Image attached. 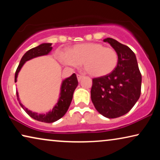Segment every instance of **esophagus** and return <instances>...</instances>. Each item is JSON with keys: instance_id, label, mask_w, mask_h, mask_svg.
<instances>
[{"instance_id": "obj_1", "label": "esophagus", "mask_w": 160, "mask_h": 160, "mask_svg": "<svg viewBox=\"0 0 160 160\" xmlns=\"http://www.w3.org/2000/svg\"><path fill=\"white\" fill-rule=\"evenodd\" d=\"M83 77H84V76H83L82 75H79V74H77V78H78V82H80L81 79H82Z\"/></svg>"}]
</instances>
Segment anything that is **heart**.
<instances>
[{"label":"heart","mask_w":160,"mask_h":160,"mask_svg":"<svg viewBox=\"0 0 160 160\" xmlns=\"http://www.w3.org/2000/svg\"><path fill=\"white\" fill-rule=\"evenodd\" d=\"M59 58L68 66L77 67L83 64L85 71L94 77H102L112 73L119 62V56L114 49L98 43L75 45L68 52H60Z\"/></svg>","instance_id":"1"}]
</instances>
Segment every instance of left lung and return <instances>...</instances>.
<instances>
[{"label":"left lung","mask_w":160,"mask_h":160,"mask_svg":"<svg viewBox=\"0 0 160 160\" xmlns=\"http://www.w3.org/2000/svg\"><path fill=\"white\" fill-rule=\"evenodd\" d=\"M103 41L117 51L119 62L112 73L93 78L91 99L100 114L113 119L126 114L136 103L142 77L135 54L128 46L111 38Z\"/></svg>","instance_id":"left-lung-1"}]
</instances>
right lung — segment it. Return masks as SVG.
I'll return each instance as SVG.
<instances>
[{
  "instance_id": "obj_1",
  "label": "right lung",
  "mask_w": 160,
  "mask_h": 160,
  "mask_svg": "<svg viewBox=\"0 0 160 160\" xmlns=\"http://www.w3.org/2000/svg\"><path fill=\"white\" fill-rule=\"evenodd\" d=\"M52 49V43H41L38 47L32 48V49L28 50L26 53L24 54L17 68L16 73H15L14 76V82H17V76L19 71H20L22 67L25 64V62L31 60L32 58H37L39 56L47 55L51 52ZM78 86V80L76 75L75 73L72 74L70 77L65 78V80L62 81V85H61L60 88V98H59L58 102H57L55 106L52 108V111H49L47 113H37L36 112H32L31 111L28 110L22 106V104L20 103L19 101V104L22 106L25 112L32 117V119L37 120V121L46 122V123H52V122L58 121L60 118H62L63 116L67 112L68 109L71 102L73 99V95L75 90L76 87ZM17 100H19L18 92H17Z\"/></svg>"
}]
</instances>
